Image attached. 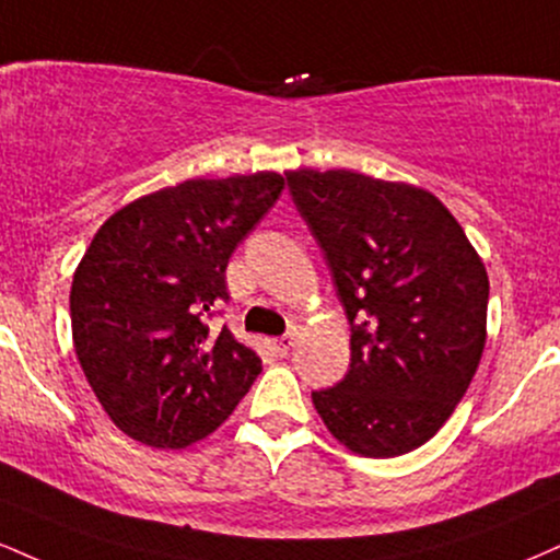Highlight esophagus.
Listing matches in <instances>:
<instances>
[{
    "mask_svg": "<svg viewBox=\"0 0 560 560\" xmlns=\"http://www.w3.org/2000/svg\"><path fill=\"white\" fill-rule=\"evenodd\" d=\"M292 347H294V336L292 334H284V336H279V339L271 341V349L279 357H287L289 352H292Z\"/></svg>",
    "mask_w": 560,
    "mask_h": 560,
    "instance_id": "esophagus-1",
    "label": "esophagus"
}]
</instances>
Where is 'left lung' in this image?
<instances>
[{
    "label": "left lung",
    "mask_w": 560,
    "mask_h": 560,
    "mask_svg": "<svg viewBox=\"0 0 560 560\" xmlns=\"http://www.w3.org/2000/svg\"><path fill=\"white\" fill-rule=\"evenodd\" d=\"M345 305L352 362L313 390L341 446L370 459L420 448L467 394L488 339L485 262L433 192L349 170L287 172Z\"/></svg>",
    "instance_id": "left-lung-1"
}]
</instances>
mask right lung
Returning a JSON list of instances; mask_svg holds the SVG:
<instances>
[{
	"instance_id": "right-lung-1",
	"label": "right lung",
	"mask_w": 560,
	"mask_h": 560,
	"mask_svg": "<svg viewBox=\"0 0 560 560\" xmlns=\"http://www.w3.org/2000/svg\"><path fill=\"white\" fill-rule=\"evenodd\" d=\"M284 190L276 172L187 179L112 213L78 262L72 345L112 422L153 448L211 435L262 370L208 318L234 247Z\"/></svg>"
}]
</instances>
